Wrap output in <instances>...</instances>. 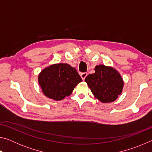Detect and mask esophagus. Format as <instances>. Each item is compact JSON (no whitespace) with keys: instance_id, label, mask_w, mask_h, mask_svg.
<instances>
[{"instance_id":"34e87169","label":"esophagus","mask_w":152,"mask_h":152,"mask_svg":"<svg viewBox=\"0 0 152 152\" xmlns=\"http://www.w3.org/2000/svg\"><path fill=\"white\" fill-rule=\"evenodd\" d=\"M87 75H88V74H87L86 72H82V73L80 74V76H81V78H82V80H85Z\"/></svg>"}]
</instances>
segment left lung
<instances>
[{"instance_id": "8db88e82", "label": "left lung", "mask_w": 152, "mask_h": 152, "mask_svg": "<svg viewBox=\"0 0 152 152\" xmlns=\"http://www.w3.org/2000/svg\"><path fill=\"white\" fill-rule=\"evenodd\" d=\"M95 73L89 74L85 82L94 96L102 102L115 101L122 92L123 82L115 69L104 65L96 66Z\"/></svg>"}]
</instances>
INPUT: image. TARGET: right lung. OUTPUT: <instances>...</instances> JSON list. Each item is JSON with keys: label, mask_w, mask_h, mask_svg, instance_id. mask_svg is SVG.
I'll return each instance as SVG.
<instances>
[{"label": "right lung", "mask_w": 152, "mask_h": 152, "mask_svg": "<svg viewBox=\"0 0 152 152\" xmlns=\"http://www.w3.org/2000/svg\"><path fill=\"white\" fill-rule=\"evenodd\" d=\"M38 80L43 94L56 101L68 96L82 81L76 69L67 64H53L45 68Z\"/></svg>", "instance_id": "add662e5"}]
</instances>
